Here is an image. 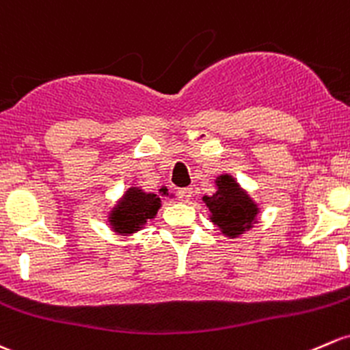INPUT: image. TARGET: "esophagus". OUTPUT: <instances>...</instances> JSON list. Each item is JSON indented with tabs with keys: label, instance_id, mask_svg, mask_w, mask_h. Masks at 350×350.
Masks as SVG:
<instances>
[{
	"label": "esophagus",
	"instance_id": "34e87169",
	"mask_svg": "<svg viewBox=\"0 0 350 350\" xmlns=\"http://www.w3.org/2000/svg\"><path fill=\"white\" fill-rule=\"evenodd\" d=\"M178 196L181 198V201L187 203V201L191 200V196H193V189H191V187H183V189L178 191Z\"/></svg>",
	"mask_w": 350,
	"mask_h": 350
}]
</instances>
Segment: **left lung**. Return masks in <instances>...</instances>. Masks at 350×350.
<instances>
[{"instance_id":"obj_1","label":"left lung","mask_w":350,"mask_h":350,"mask_svg":"<svg viewBox=\"0 0 350 350\" xmlns=\"http://www.w3.org/2000/svg\"><path fill=\"white\" fill-rule=\"evenodd\" d=\"M216 193L203 196L209 208V219L221 230L223 234L237 238L253 228L258 216V206L241 189L233 176L221 174L216 178Z\"/></svg>"}]
</instances>
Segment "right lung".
Returning a JSON list of instances; mask_svg holds the SVG:
<instances>
[{"label": "right lung", "mask_w": 350, "mask_h": 350, "mask_svg": "<svg viewBox=\"0 0 350 350\" xmlns=\"http://www.w3.org/2000/svg\"><path fill=\"white\" fill-rule=\"evenodd\" d=\"M159 194L167 196V189L161 187ZM159 194L146 193L139 187H129L119 203L109 213V223L112 230L122 237L141 230L147 219H152L157 215V209L161 208Z\"/></svg>", "instance_id": "right-lung-1"}]
</instances>
